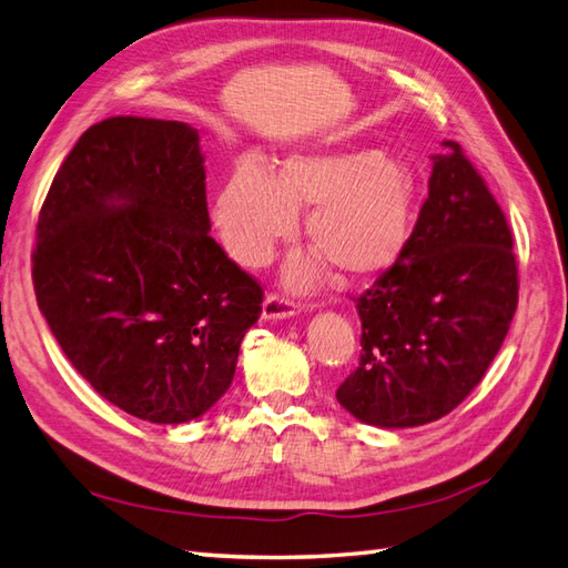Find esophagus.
I'll return each mask as SVG.
<instances>
[{
    "label": "esophagus",
    "instance_id": "34e87169",
    "mask_svg": "<svg viewBox=\"0 0 568 568\" xmlns=\"http://www.w3.org/2000/svg\"><path fill=\"white\" fill-rule=\"evenodd\" d=\"M297 304L293 300L287 297H281V295H266L264 300V307H261V316L266 318V322H281V318H287V316H295L297 314Z\"/></svg>",
    "mask_w": 568,
    "mask_h": 568
}]
</instances>
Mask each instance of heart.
Returning <instances> with one entry per match:
<instances>
[{"mask_svg":"<svg viewBox=\"0 0 568 568\" xmlns=\"http://www.w3.org/2000/svg\"><path fill=\"white\" fill-rule=\"evenodd\" d=\"M295 209H310L304 237L316 254L297 256L287 281L312 287L326 264L367 281L400 258L417 209L415 174L379 151L290 155L278 178L254 163L232 170L215 199L213 221L227 254L246 268L271 261L290 237Z\"/></svg>","mask_w":568,"mask_h":568,"instance_id":"1","label":"heart"}]
</instances>
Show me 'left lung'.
<instances>
[{
  "label": "left lung",
  "instance_id": "left-lung-1",
  "mask_svg": "<svg viewBox=\"0 0 568 568\" xmlns=\"http://www.w3.org/2000/svg\"><path fill=\"white\" fill-rule=\"evenodd\" d=\"M432 155L429 196L400 258L357 297L359 367L336 398L359 423H434L483 379L518 304L506 215L456 141Z\"/></svg>",
  "mask_w": 568,
  "mask_h": 568
}]
</instances>
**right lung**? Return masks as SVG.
<instances>
[{
	"label": "right lung",
	"mask_w": 568,
	"mask_h": 568,
	"mask_svg": "<svg viewBox=\"0 0 568 568\" xmlns=\"http://www.w3.org/2000/svg\"><path fill=\"white\" fill-rule=\"evenodd\" d=\"M209 232L199 132L145 118L85 129L38 215L52 336L100 396L155 425L213 408L261 316L264 290Z\"/></svg>",
	"instance_id": "1"
}]
</instances>
